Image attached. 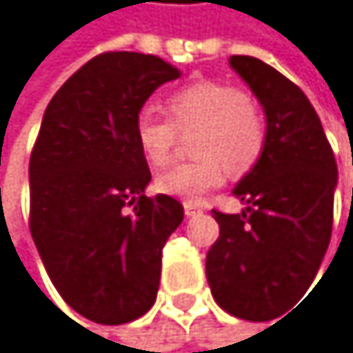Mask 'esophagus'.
I'll use <instances>...</instances> for the list:
<instances>
[{
    "instance_id": "obj_1",
    "label": "esophagus",
    "mask_w": 353,
    "mask_h": 353,
    "mask_svg": "<svg viewBox=\"0 0 353 353\" xmlns=\"http://www.w3.org/2000/svg\"><path fill=\"white\" fill-rule=\"evenodd\" d=\"M203 211V205L201 203H196V201H186L184 203V213L188 215V217H192V215H196V213H201Z\"/></svg>"
}]
</instances>
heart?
I'll return each mask as SVG.
<instances>
[{"mask_svg":"<svg viewBox=\"0 0 353 353\" xmlns=\"http://www.w3.org/2000/svg\"><path fill=\"white\" fill-rule=\"evenodd\" d=\"M167 116L150 108L136 117L134 134L140 152L152 167L169 163L178 134H192L194 161L161 173L154 186L175 199H199L225 180V167L243 175L251 171L268 140L265 117L253 96L219 81H199L167 100Z\"/></svg>","mask_w":353,"mask_h":353,"instance_id":"obj_1","label":"heart"}]
</instances>
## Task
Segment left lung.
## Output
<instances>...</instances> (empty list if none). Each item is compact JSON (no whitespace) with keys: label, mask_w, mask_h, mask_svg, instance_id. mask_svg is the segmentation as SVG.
<instances>
[{"label":"left lung","mask_w":353,"mask_h":353,"mask_svg":"<svg viewBox=\"0 0 353 353\" xmlns=\"http://www.w3.org/2000/svg\"><path fill=\"white\" fill-rule=\"evenodd\" d=\"M230 66L261 102L268 140L234 188L245 211L213 209L219 239L205 270L217 305L257 322L314 281L333 232L337 161L314 106L291 79L253 56H232Z\"/></svg>","instance_id":"8db88e82"}]
</instances>
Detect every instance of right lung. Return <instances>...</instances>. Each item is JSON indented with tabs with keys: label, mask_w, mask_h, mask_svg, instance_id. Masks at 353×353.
I'll list each match as a JSON object with an SVG mask.
<instances>
[{
	"label": "right lung",
	"mask_w": 353,
	"mask_h": 353,
	"mask_svg": "<svg viewBox=\"0 0 353 353\" xmlns=\"http://www.w3.org/2000/svg\"><path fill=\"white\" fill-rule=\"evenodd\" d=\"M178 77L157 56L104 52L46 108L29 161V228L56 291L92 322H132L157 299L163 247L184 207L144 194L150 169L134 125L150 94Z\"/></svg>",
	"instance_id": "right-lung-1"
}]
</instances>
